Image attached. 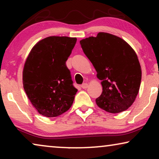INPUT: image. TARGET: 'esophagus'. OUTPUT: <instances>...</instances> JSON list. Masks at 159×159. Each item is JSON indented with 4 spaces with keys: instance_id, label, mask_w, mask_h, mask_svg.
<instances>
[{
    "instance_id": "esophagus-1",
    "label": "esophagus",
    "mask_w": 159,
    "mask_h": 159,
    "mask_svg": "<svg viewBox=\"0 0 159 159\" xmlns=\"http://www.w3.org/2000/svg\"><path fill=\"white\" fill-rule=\"evenodd\" d=\"M81 87H82V88H83V89H86V88H88V83H83L81 85Z\"/></svg>"
}]
</instances>
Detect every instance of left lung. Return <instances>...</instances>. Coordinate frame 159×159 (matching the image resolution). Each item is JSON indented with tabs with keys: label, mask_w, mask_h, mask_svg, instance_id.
I'll list each match as a JSON object with an SVG mask.
<instances>
[{
	"label": "left lung",
	"mask_w": 159,
	"mask_h": 159,
	"mask_svg": "<svg viewBox=\"0 0 159 159\" xmlns=\"http://www.w3.org/2000/svg\"><path fill=\"white\" fill-rule=\"evenodd\" d=\"M80 45L101 80L98 106L112 114L128 109L138 94L142 77L135 51L123 39L106 32L83 39Z\"/></svg>",
	"instance_id": "left-lung-1"
}]
</instances>
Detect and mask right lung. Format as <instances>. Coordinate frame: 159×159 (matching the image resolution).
<instances>
[{
	"label": "right lung",
	"instance_id": "add662e5",
	"mask_svg": "<svg viewBox=\"0 0 159 159\" xmlns=\"http://www.w3.org/2000/svg\"><path fill=\"white\" fill-rule=\"evenodd\" d=\"M76 38L51 36L37 43L23 69V87L40 114L55 117L68 111L77 90L73 86L66 61Z\"/></svg>",
	"mask_w": 159,
	"mask_h": 159
}]
</instances>
